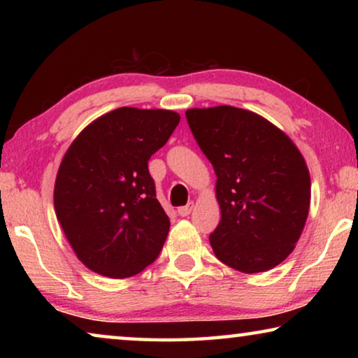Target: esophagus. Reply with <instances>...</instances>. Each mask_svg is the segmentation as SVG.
<instances>
[{"instance_id":"1","label":"esophagus","mask_w":358,"mask_h":358,"mask_svg":"<svg viewBox=\"0 0 358 358\" xmlns=\"http://www.w3.org/2000/svg\"><path fill=\"white\" fill-rule=\"evenodd\" d=\"M192 208H194V202H189L187 205H185V207L178 208V215L180 216H187L192 211Z\"/></svg>"}]
</instances>
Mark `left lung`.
<instances>
[{
  "mask_svg": "<svg viewBox=\"0 0 358 358\" xmlns=\"http://www.w3.org/2000/svg\"><path fill=\"white\" fill-rule=\"evenodd\" d=\"M194 138L216 173L221 221L210 235L215 256L241 273L280 265L305 227L310 171L286 132L232 106L189 108Z\"/></svg>",
  "mask_w": 358,
  "mask_h": 358,
  "instance_id": "obj_1",
  "label": "left lung"
}]
</instances>
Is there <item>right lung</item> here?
<instances>
[{
    "label": "right lung",
    "instance_id": "right-lung-1",
    "mask_svg": "<svg viewBox=\"0 0 358 358\" xmlns=\"http://www.w3.org/2000/svg\"><path fill=\"white\" fill-rule=\"evenodd\" d=\"M178 123L173 110L120 107L92 121L64 153L55 213L92 271L123 280L159 256L171 221L156 199L148 159Z\"/></svg>",
    "mask_w": 358,
    "mask_h": 358
}]
</instances>
